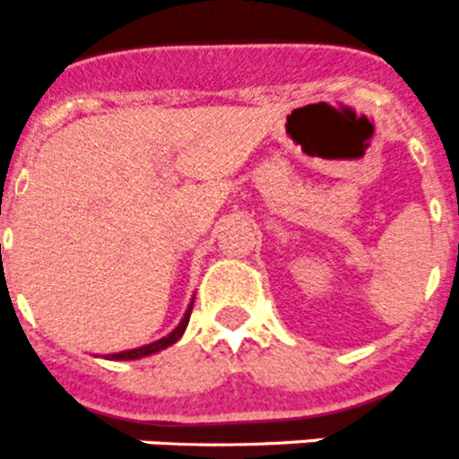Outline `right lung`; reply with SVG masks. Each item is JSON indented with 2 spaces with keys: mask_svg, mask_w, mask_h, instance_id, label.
<instances>
[{
  "mask_svg": "<svg viewBox=\"0 0 459 459\" xmlns=\"http://www.w3.org/2000/svg\"><path fill=\"white\" fill-rule=\"evenodd\" d=\"M193 301H195V299H193ZM193 301H190L188 310L184 312V317H181L179 326L174 328L172 333H168L165 338L156 340V342L142 344V347H137V350H126V351H119V354H108L105 359H108V360H135V359H144V356H152V354H158V351L168 350L169 344H174L177 340L181 338V335H184L186 326H188V322H190V312H193Z\"/></svg>",
  "mask_w": 459,
  "mask_h": 459,
  "instance_id": "1",
  "label": "right lung"
}]
</instances>
